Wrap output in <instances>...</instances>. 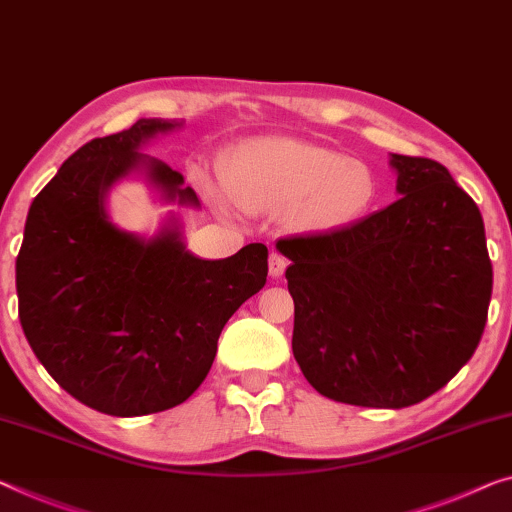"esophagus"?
Returning <instances> with one entry per match:
<instances>
[{"label":"esophagus","instance_id":"1","mask_svg":"<svg viewBox=\"0 0 512 512\" xmlns=\"http://www.w3.org/2000/svg\"><path fill=\"white\" fill-rule=\"evenodd\" d=\"M287 257H282L280 253H271V257H269V273L273 278H280L282 273H285V269H287Z\"/></svg>","mask_w":512,"mask_h":512}]
</instances>
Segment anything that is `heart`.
I'll return each instance as SVG.
<instances>
[{"instance_id":"obj_1","label":"heart","mask_w":512,"mask_h":512,"mask_svg":"<svg viewBox=\"0 0 512 512\" xmlns=\"http://www.w3.org/2000/svg\"><path fill=\"white\" fill-rule=\"evenodd\" d=\"M225 195L250 213L287 207L301 232H338L368 216L379 197V177L365 160L319 144L257 137L234 147L220 163Z\"/></svg>"}]
</instances>
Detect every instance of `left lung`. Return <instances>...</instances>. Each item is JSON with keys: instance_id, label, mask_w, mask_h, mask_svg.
<instances>
[{"instance_id": "obj_1", "label": "left lung", "mask_w": 512, "mask_h": 512, "mask_svg": "<svg viewBox=\"0 0 512 512\" xmlns=\"http://www.w3.org/2000/svg\"><path fill=\"white\" fill-rule=\"evenodd\" d=\"M400 200L338 232L280 239L292 352L317 393L402 409L474 356L492 296L476 202L437 160L391 154Z\"/></svg>"}]
</instances>
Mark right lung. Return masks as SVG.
Returning <instances> with one entry per match:
<instances>
[{
	"instance_id": "add662e5",
	"label": "right lung",
	"mask_w": 512,
	"mask_h": 512,
	"mask_svg": "<svg viewBox=\"0 0 512 512\" xmlns=\"http://www.w3.org/2000/svg\"><path fill=\"white\" fill-rule=\"evenodd\" d=\"M179 126L140 119L87 142L27 213L15 259L22 331L50 377L101 414L131 418L186 402L209 375L227 319L269 273L264 243L202 259L177 225L142 239L110 220L105 197L133 172L167 202L200 204L177 170L137 151Z\"/></svg>"
}]
</instances>
